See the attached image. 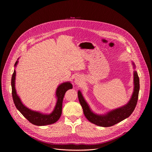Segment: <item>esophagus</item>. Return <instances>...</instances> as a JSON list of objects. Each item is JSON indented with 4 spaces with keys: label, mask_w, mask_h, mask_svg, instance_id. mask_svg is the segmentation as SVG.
<instances>
[{
    "label": "esophagus",
    "mask_w": 152,
    "mask_h": 152,
    "mask_svg": "<svg viewBox=\"0 0 152 152\" xmlns=\"http://www.w3.org/2000/svg\"><path fill=\"white\" fill-rule=\"evenodd\" d=\"M81 79L79 78V77H76V78H75V83H76V84H77V85L80 84L81 81Z\"/></svg>",
    "instance_id": "obj_1"
}]
</instances>
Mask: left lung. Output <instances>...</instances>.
<instances>
[{"label": "left lung", "mask_w": 152, "mask_h": 152, "mask_svg": "<svg viewBox=\"0 0 152 152\" xmlns=\"http://www.w3.org/2000/svg\"><path fill=\"white\" fill-rule=\"evenodd\" d=\"M132 63L134 69H135V64L134 62H132ZM133 74L134 91L129 102L126 105L111 110L105 114L99 115L92 111L90 106L84 99L81 92L79 90L78 91V99L83 108L84 114L91 123L101 127H110L122 121L132 114L137 105L140 89L139 78L137 72L134 70Z\"/></svg>", "instance_id": "left-lung-1"}]
</instances>
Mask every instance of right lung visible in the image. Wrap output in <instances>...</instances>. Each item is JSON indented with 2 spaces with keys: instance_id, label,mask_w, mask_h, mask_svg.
Segmentation results:
<instances>
[{
  "instance_id": "obj_1",
  "label": "right lung",
  "mask_w": 152,
  "mask_h": 152,
  "mask_svg": "<svg viewBox=\"0 0 152 152\" xmlns=\"http://www.w3.org/2000/svg\"><path fill=\"white\" fill-rule=\"evenodd\" d=\"M18 59L15 63V69L12 77V97L15 105L20 112L28 120L33 124L36 126H46L52 124L57 122L62 112V103L64 95L66 92L73 88V85L69 81L65 82L60 84L57 88L55 92V97L57 98V102L52 113L46 114L40 112V111L32 110L26 107L21 102L20 97L17 93L15 88V79H16V70L18 63Z\"/></svg>"
}]
</instances>
